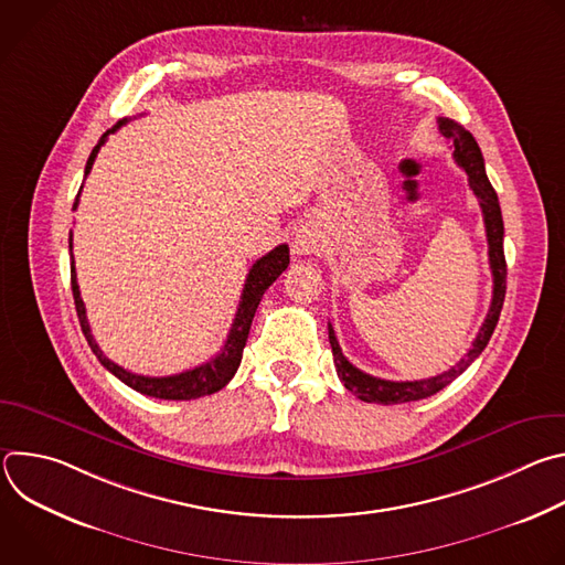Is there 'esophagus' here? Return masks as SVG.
I'll list each match as a JSON object with an SVG mask.
<instances>
[{
  "mask_svg": "<svg viewBox=\"0 0 565 565\" xmlns=\"http://www.w3.org/2000/svg\"><path fill=\"white\" fill-rule=\"evenodd\" d=\"M321 246V236L312 225H299L292 234V253L295 255H315Z\"/></svg>",
  "mask_w": 565,
  "mask_h": 565,
  "instance_id": "1",
  "label": "esophagus"
}]
</instances>
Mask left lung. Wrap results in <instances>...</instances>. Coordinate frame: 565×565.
<instances>
[{"mask_svg":"<svg viewBox=\"0 0 565 565\" xmlns=\"http://www.w3.org/2000/svg\"><path fill=\"white\" fill-rule=\"evenodd\" d=\"M438 129L440 134L451 142L454 149V160L467 172L469 179V188L478 199V205L482 210V221H486V232H488V246H490V268H492V277H494V290H492V303L488 310L486 321L471 344V349L467 351V355L451 366L449 371L436 375V377H427V380H414V382H393V380H382V377H373L364 371H360L358 366H353L342 349L340 342L335 338L333 327L329 324V342L333 349V360L338 366V375L344 382V386L358 395L364 402H375V405H399V402H414V399H423L429 397L434 393H438L440 388H445L451 380H456L480 353L482 349L488 347L497 324L501 317V308L505 301V277H508V266H505V253H503V216H501V205H499V196L486 174V160H482L480 147L476 142V138L456 120L449 118H438Z\"/></svg>","mask_w":565,"mask_h":565,"instance_id":"obj_1","label":"left lung"}]
</instances>
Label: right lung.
<instances>
[{
    "mask_svg": "<svg viewBox=\"0 0 565 565\" xmlns=\"http://www.w3.org/2000/svg\"><path fill=\"white\" fill-rule=\"evenodd\" d=\"M127 122L120 120L116 122L111 129H107L103 134V138L98 140V145L94 147L89 160H87V168H85V179L87 174L92 172L94 168V160L100 151V147L105 145L107 136L118 131L122 125ZM79 192H83V188H79ZM79 192L75 196V203H73V210L77 207V199H79ZM68 248H73V232L68 234ZM290 264V250L286 244L277 246L275 250H270L266 257L257 259L248 273V279H246V286H244V292H241V301H238V308H236V315H234V321H232V329L227 333V340L221 349V353L196 366V369H190V371H183V373H177V375H168V377H149V375H138V373H131L122 366H118L116 362H111L98 347V342L94 340L92 335V329H89V321H87V310H85V301L83 297H79V288H77V279H75V262H73V253H71V290H73V301H75V310H77V319H79V327H83V333L94 351V355L100 360V364L114 373L120 382H125L127 386H131L134 391L142 393V395H149V397H160V399H196V397H203V395H210V393H216L218 388H223L236 373L238 364H241V358H244V347H246V340H248V333H250V327H253V317L257 312V306L264 297V292L275 284V279L288 268Z\"/></svg>",
    "mask_w": 565,
    "mask_h": 565,
    "instance_id": "right-lung-1",
    "label": "right lung"
}]
</instances>
